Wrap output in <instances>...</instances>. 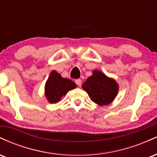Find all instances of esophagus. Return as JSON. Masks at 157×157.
<instances>
[{
    "mask_svg": "<svg viewBox=\"0 0 157 157\" xmlns=\"http://www.w3.org/2000/svg\"><path fill=\"white\" fill-rule=\"evenodd\" d=\"M75 82H76V84L78 86H80L81 84H82V81H81L80 79H77V80H75Z\"/></svg>",
    "mask_w": 157,
    "mask_h": 157,
    "instance_id": "1",
    "label": "esophagus"
}]
</instances>
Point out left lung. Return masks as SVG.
Instances as JSON below:
<instances>
[{
    "label": "left lung",
    "instance_id": "1",
    "mask_svg": "<svg viewBox=\"0 0 157 157\" xmlns=\"http://www.w3.org/2000/svg\"><path fill=\"white\" fill-rule=\"evenodd\" d=\"M82 87L91 100L99 105H107L112 102L119 90L116 81L98 70L93 71V75L83 82Z\"/></svg>",
    "mask_w": 157,
    "mask_h": 157
}]
</instances>
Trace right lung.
Segmentation results:
<instances>
[{
  "label": "right lung",
  "instance_id": "right-lung-1",
  "mask_svg": "<svg viewBox=\"0 0 157 157\" xmlns=\"http://www.w3.org/2000/svg\"><path fill=\"white\" fill-rule=\"evenodd\" d=\"M76 86L73 81L63 78L56 71H52L45 85V95L50 103H56Z\"/></svg>",
  "mask_w": 157,
  "mask_h": 157
}]
</instances>
